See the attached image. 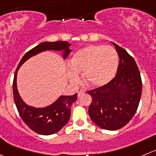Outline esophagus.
Here are the masks:
<instances>
[{
    "instance_id": "34e87169",
    "label": "esophagus",
    "mask_w": 156,
    "mask_h": 156,
    "mask_svg": "<svg viewBox=\"0 0 156 156\" xmlns=\"http://www.w3.org/2000/svg\"><path fill=\"white\" fill-rule=\"evenodd\" d=\"M84 94V91H83V90H79L78 93V98H80V97H81L82 94Z\"/></svg>"
}]
</instances>
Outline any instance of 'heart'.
<instances>
[{"label":"heart","mask_w":156,"mask_h":156,"mask_svg":"<svg viewBox=\"0 0 156 156\" xmlns=\"http://www.w3.org/2000/svg\"><path fill=\"white\" fill-rule=\"evenodd\" d=\"M118 63V54L113 47L90 45L74 54L68 78L73 84H78V74L83 73L84 82L89 87H104L114 78Z\"/></svg>","instance_id":"1"}]
</instances>
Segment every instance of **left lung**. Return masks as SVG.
Wrapping results in <instances>:
<instances>
[{
  "label": "left lung",
  "instance_id": "left-lung-1",
  "mask_svg": "<svg viewBox=\"0 0 156 156\" xmlns=\"http://www.w3.org/2000/svg\"><path fill=\"white\" fill-rule=\"evenodd\" d=\"M120 58L116 76L105 86L87 91L92 97L88 114L99 127L116 130L126 126L136 112L142 94V79L134 58L112 43Z\"/></svg>",
  "mask_w": 156,
  "mask_h": 156
}]
</instances>
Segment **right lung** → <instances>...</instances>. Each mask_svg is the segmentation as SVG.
Returning <instances> with one entry per match:
<instances>
[{
  "mask_svg": "<svg viewBox=\"0 0 156 156\" xmlns=\"http://www.w3.org/2000/svg\"><path fill=\"white\" fill-rule=\"evenodd\" d=\"M71 44L66 41L43 42L27 52L23 56L16 69L13 82L14 102L19 114L29 128L41 135H51L58 132L69 122L71 116V106L76 101L78 94L61 95L52 104L45 107H34L26 104L18 92L16 85L17 72L20 66L31 57L42 52L53 50L62 52L64 59L71 52Z\"/></svg>",
  "mask_w": 156,
  "mask_h": 156,
  "instance_id": "add662e5",
  "label": "right lung"
}]
</instances>
